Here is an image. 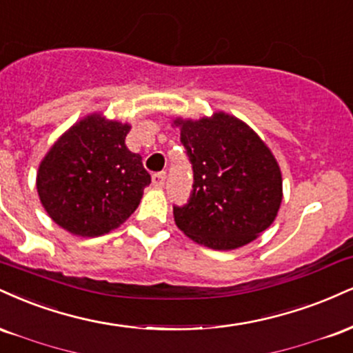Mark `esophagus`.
<instances>
[{
  "instance_id": "34e87169",
  "label": "esophagus",
  "mask_w": 353,
  "mask_h": 353,
  "mask_svg": "<svg viewBox=\"0 0 353 353\" xmlns=\"http://www.w3.org/2000/svg\"><path fill=\"white\" fill-rule=\"evenodd\" d=\"M165 180H167V173L165 172H159L152 176L153 186H157V188H161L165 185Z\"/></svg>"
}]
</instances>
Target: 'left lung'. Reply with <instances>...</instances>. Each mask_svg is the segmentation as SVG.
I'll use <instances>...</instances> for the list:
<instances>
[{"label": "left lung", "mask_w": 353, "mask_h": 353, "mask_svg": "<svg viewBox=\"0 0 353 353\" xmlns=\"http://www.w3.org/2000/svg\"><path fill=\"white\" fill-rule=\"evenodd\" d=\"M193 168V190L173 206L176 226L211 250H236L274 221L283 178L271 150L246 123L218 112L200 120L176 119Z\"/></svg>", "instance_id": "8db88e82"}]
</instances>
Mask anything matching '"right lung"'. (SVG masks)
Instances as JSON below:
<instances>
[{"label":"right lung","mask_w":353,"mask_h":353,"mask_svg":"<svg viewBox=\"0 0 353 353\" xmlns=\"http://www.w3.org/2000/svg\"><path fill=\"white\" fill-rule=\"evenodd\" d=\"M130 125L90 115L52 145L37 172L44 210L77 236L115 230L137 210L150 173L125 145Z\"/></svg>","instance_id":"right-lung-1"}]
</instances>
